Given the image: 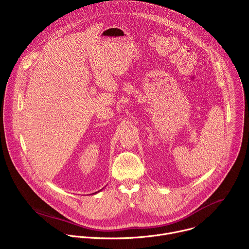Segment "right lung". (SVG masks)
I'll return each mask as SVG.
<instances>
[{
	"mask_svg": "<svg viewBox=\"0 0 249 249\" xmlns=\"http://www.w3.org/2000/svg\"><path fill=\"white\" fill-rule=\"evenodd\" d=\"M102 189H103V188H102ZM102 189H101V190H102ZM98 192H100V190H99V191H97V192H95V193H98Z\"/></svg>",
	"mask_w": 249,
	"mask_h": 249,
	"instance_id": "1",
	"label": "right lung"
}]
</instances>
